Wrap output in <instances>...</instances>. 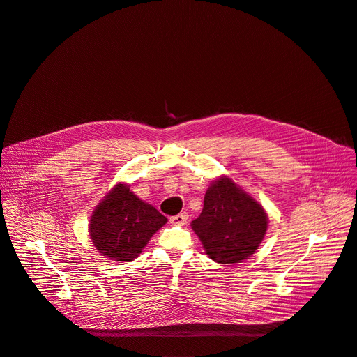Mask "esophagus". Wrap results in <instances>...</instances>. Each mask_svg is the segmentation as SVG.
I'll return each instance as SVG.
<instances>
[{"label":"esophagus","instance_id":"esophagus-1","mask_svg":"<svg viewBox=\"0 0 357 357\" xmlns=\"http://www.w3.org/2000/svg\"><path fill=\"white\" fill-rule=\"evenodd\" d=\"M188 218H189V214H188L186 211H183V213H179V214H176V215H172V217L169 218V221H171L172 224L185 225V224L188 222Z\"/></svg>","mask_w":357,"mask_h":357}]
</instances>
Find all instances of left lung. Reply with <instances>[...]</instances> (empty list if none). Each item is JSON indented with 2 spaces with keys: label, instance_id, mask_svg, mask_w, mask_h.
Segmentation results:
<instances>
[{
  "label": "left lung",
  "instance_id": "1",
  "mask_svg": "<svg viewBox=\"0 0 357 357\" xmlns=\"http://www.w3.org/2000/svg\"><path fill=\"white\" fill-rule=\"evenodd\" d=\"M206 254L217 264L248 259L268 228L264 207L229 179L214 181L204 196L200 215L192 221Z\"/></svg>",
  "mask_w": 357,
  "mask_h": 357
}]
</instances>
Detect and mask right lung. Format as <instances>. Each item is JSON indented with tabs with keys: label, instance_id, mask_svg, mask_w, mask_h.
<instances>
[{
	"label": "right lung",
	"instance_id": "1",
	"mask_svg": "<svg viewBox=\"0 0 357 357\" xmlns=\"http://www.w3.org/2000/svg\"><path fill=\"white\" fill-rule=\"evenodd\" d=\"M167 221L128 185L119 183L92 213L89 234L100 255L113 262H130Z\"/></svg>",
	"mask_w": 357,
	"mask_h": 357
}]
</instances>
